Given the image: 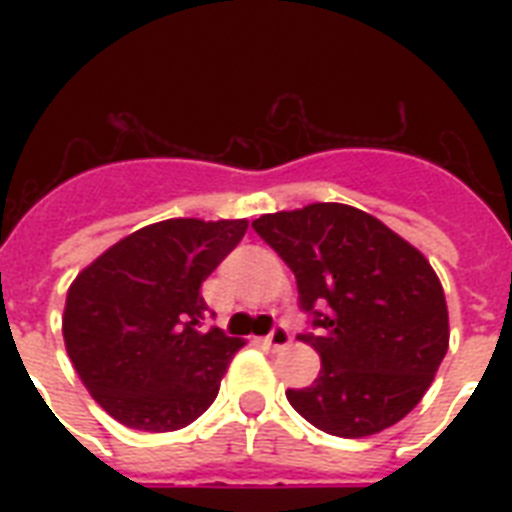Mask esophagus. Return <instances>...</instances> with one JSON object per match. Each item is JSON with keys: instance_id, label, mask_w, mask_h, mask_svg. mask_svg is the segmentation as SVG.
<instances>
[{"instance_id": "34e87169", "label": "esophagus", "mask_w": 512, "mask_h": 512, "mask_svg": "<svg viewBox=\"0 0 512 512\" xmlns=\"http://www.w3.org/2000/svg\"><path fill=\"white\" fill-rule=\"evenodd\" d=\"M263 342L268 345V348H284V345L289 342V329L284 327V324H276V327L263 337Z\"/></svg>"}]
</instances>
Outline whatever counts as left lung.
<instances>
[{"label": "left lung", "mask_w": 512, "mask_h": 512, "mask_svg": "<svg viewBox=\"0 0 512 512\" xmlns=\"http://www.w3.org/2000/svg\"><path fill=\"white\" fill-rule=\"evenodd\" d=\"M255 233L297 281L321 356L319 377L287 390L297 414L329 436L364 438L420 404L449 348L441 281L417 249L348 204L263 215Z\"/></svg>", "instance_id": "obj_1"}]
</instances>
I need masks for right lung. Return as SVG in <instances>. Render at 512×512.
<instances>
[{"label":"right lung","mask_w":512,"mask_h":512,"mask_svg":"<svg viewBox=\"0 0 512 512\" xmlns=\"http://www.w3.org/2000/svg\"><path fill=\"white\" fill-rule=\"evenodd\" d=\"M247 220L177 217L103 252L68 289L63 340L92 398L132 430L191 425L244 345L207 327L201 284L244 239Z\"/></svg>","instance_id":"obj_1"}]
</instances>
